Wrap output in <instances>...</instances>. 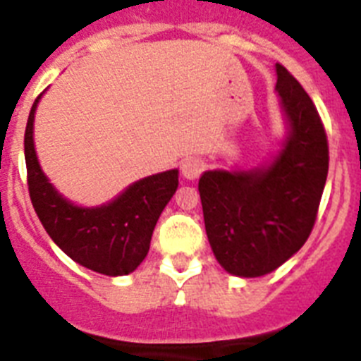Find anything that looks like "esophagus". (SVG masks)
I'll return each instance as SVG.
<instances>
[{
    "label": "esophagus",
    "mask_w": 361,
    "mask_h": 361,
    "mask_svg": "<svg viewBox=\"0 0 361 361\" xmlns=\"http://www.w3.org/2000/svg\"><path fill=\"white\" fill-rule=\"evenodd\" d=\"M204 170V162L197 157H190L183 162L180 166V171H183V177L188 178V180H195Z\"/></svg>",
    "instance_id": "obj_1"
}]
</instances>
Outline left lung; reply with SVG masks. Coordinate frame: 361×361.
<instances>
[{"label": "left lung", "instance_id": "8db88e82", "mask_svg": "<svg viewBox=\"0 0 361 361\" xmlns=\"http://www.w3.org/2000/svg\"><path fill=\"white\" fill-rule=\"evenodd\" d=\"M275 70L286 123L279 152L260 166L208 170L199 178L213 255L240 279L267 275L305 244L329 170L327 137L311 97L282 65Z\"/></svg>", "mask_w": 361, "mask_h": 361}]
</instances>
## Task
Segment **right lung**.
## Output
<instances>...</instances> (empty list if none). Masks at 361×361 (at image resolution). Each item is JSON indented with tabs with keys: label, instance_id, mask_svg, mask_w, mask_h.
Returning a JSON list of instances; mask_svg holds the SVG:
<instances>
[{
	"label": "right lung",
	"instance_id": "add662e5",
	"mask_svg": "<svg viewBox=\"0 0 361 361\" xmlns=\"http://www.w3.org/2000/svg\"><path fill=\"white\" fill-rule=\"evenodd\" d=\"M32 104L25 130V161L32 206L41 224L73 262L106 276L130 275L149 251L153 229L178 186V170L148 175L101 206H79L44 175L34 146Z\"/></svg>",
	"mask_w": 361,
	"mask_h": 361
}]
</instances>
